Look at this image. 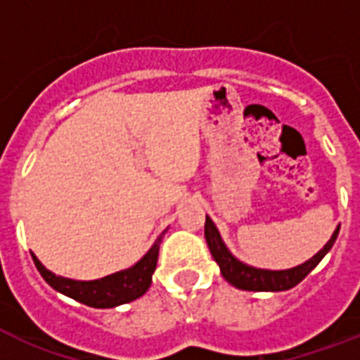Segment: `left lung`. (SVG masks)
<instances>
[{"instance_id": "1", "label": "left lung", "mask_w": 360, "mask_h": 360, "mask_svg": "<svg viewBox=\"0 0 360 360\" xmlns=\"http://www.w3.org/2000/svg\"><path fill=\"white\" fill-rule=\"evenodd\" d=\"M338 231H340V226H336V230L333 231V236L325 243L323 248L301 265L282 269V271H271V269L252 267V265H246L240 259H237L222 240L219 228L214 226L213 220L205 217V240H207V246L213 254L214 262L219 263L220 273L231 285L245 291H285L295 288L333 248L336 237H338Z\"/></svg>"}]
</instances>
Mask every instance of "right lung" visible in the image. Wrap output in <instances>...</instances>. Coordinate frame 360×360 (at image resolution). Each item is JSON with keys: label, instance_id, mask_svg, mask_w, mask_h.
<instances>
[{"label": "right lung", "instance_id": "1", "mask_svg": "<svg viewBox=\"0 0 360 360\" xmlns=\"http://www.w3.org/2000/svg\"><path fill=\"white\" fill-rule=\"evenodd\" d=\"M164 233H166V230L157 237L155 245L146 252V256L141 257L140 262H136L132 267L123 269V271H117V273L97 280H72L58 276L52 271H48L39 262L35 254H31V256H33V262H35L42 278L46 280L56 291L82 302V304H87V307L114 308L136 301L138 297H141L149 290L153 273L157 269L158 248H160V240H162Z\"/></svg>", "mask_w": 360, "mask_h": 360}]
</instances>
